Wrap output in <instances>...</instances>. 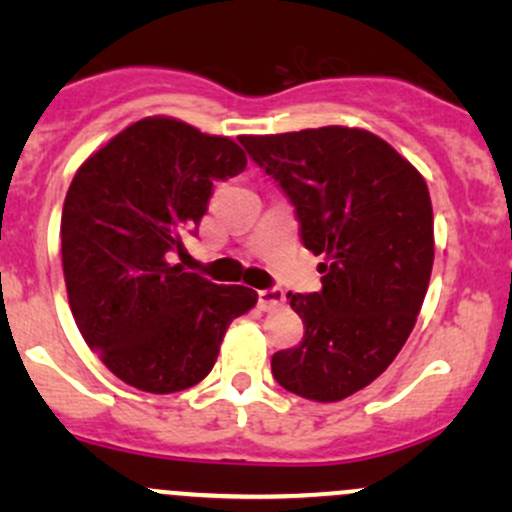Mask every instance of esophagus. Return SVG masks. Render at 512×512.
<instances>
[{"instance_id": "esophagus-1", "label": "esophagus", "mask_w": 512, "mask_h": 512, "mask_svg": "<svg viewBox=\"0 0 512 512\" xmlns=\"http://www.w3.org/2000/svg\"><path fill=\"white\" fill-rule=\"evenodd\" d=\"M286 303V296L281 289H264L260 291V308L264 313H269V310H276L281 308V305Z\"/></svg>"}]
</instances>
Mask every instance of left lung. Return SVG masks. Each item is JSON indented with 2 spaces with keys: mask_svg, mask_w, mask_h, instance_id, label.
<instances>
[{
  "mask_svg": "<svg viewBox=\"0 0 512 512\" xmlns=\"http://www.w3.org/2000/svg\"><path fill=\"white\" fill-rule=\"evenodd\" d=\"M252 161L296 207L303 245L325 255L322 291L289 293L305 334L276 351L284 390L339 402L373 383L414 330L433 269V207L424 175L358 127L243 134Z\"/></svg>",
  "mask_w": 512,
  "mask_h": 512,
  "instance_id": "obj_1",
  "label": "left lung"
}]
</instances>
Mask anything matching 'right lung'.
I'll list each match as a JSON object with an SVG mask.
<instances>
[{
    "instance_id": "add662e5",
    "label": "right lung",
    "mask_w": 512,
    "mask_h": 512,
    "mask_svg": "<svg viewBox=\"0 0 512 512\" xmlns=\"http://www.w3.org/2000/svg\"><path fill=\"white\" fill-rule=\"evenodd\" d=\"M245 166L233 139L154 115L76 170L60 231L69 308L122 383L154 395L197 385L228 325L255 308L248 286H219L170 262L202 221L214 182Z\"/></svg>"
}]
</instances>
